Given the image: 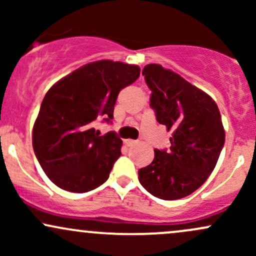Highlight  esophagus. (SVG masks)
Returning <instances> with one entry per match:
<instances>
[{
    "label": "esophagus",
    "instance_id": "34e87169",
    "mask_svg": "<svg viewBox=\"0 0 256 256\" xmlns=\"http://www.w3.org/2000/svg\"><path fill=\"white\" fill-rule=\"evenodd\" d=\"M134 143H136V140H124L125 146H134Z\"/></svg>",
    "mask_w": 256,
    "mask_h": 256
}]
</instances>
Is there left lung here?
I'll list each match as a JSON object with an SVG mask.
<instances>
[{
	"label": "left lung",
	"mask_w": 256,
	"mask_h": 256,
	"mask_svg": "<svg viewBox=\"0 0 256 256\" xmlns=\"http://www.w3.org/2000/svg\"><path fill=\"white\" fill-rule=\"evenodd\" d=\"M142 74L158 122L172 137L170 149H155L150 165L138 170V179L155 198H183L207 180L224 146L219 108L210 96L160 64H146Z\"/></svg>",
	"instance_id": "obj_1"
}]
</instances>
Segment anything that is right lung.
Returning a JSON list of instances; mask_svg holds the SVG:
<instances>
[{
  "label": "right lung",
  "mask_w": 256,
  "mask_h": 256,
  "mask_svg": "<svg viewBox=\"0 0 256 256\" xmlns=\"http://www.w3.org/2000/svg\"><path fill=\"white\" fill-rule=\"evenodd\" d=\"M140 67L101 60L76 70L49 89L34 125L32 146L48 178L61 189L88 192L110 177L122 155L114 131L101 136L95 122H112L120 90Z\"/></svg>",
  "instance_id": "add662e5"
}]
</instances>
